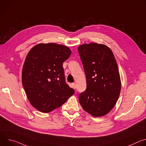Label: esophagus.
I'll return each instance as SVG.
<instances>
[{
    "mask_svg": "<svg viewBox=\"0 0 146 146\" xmlns=\"http://www.w3.org/2000/svg\"><path fill=\"white\" fill-rule=\"evenodd\" d=\"M72 87H73L74 89H75V88H76V84L75 82L72 83Z\"/></svg>",
    "mask_w": 146,
    "mask_h": 146,
    "instance_id": "1",
    "label": "esophagus"
}]
</instances>
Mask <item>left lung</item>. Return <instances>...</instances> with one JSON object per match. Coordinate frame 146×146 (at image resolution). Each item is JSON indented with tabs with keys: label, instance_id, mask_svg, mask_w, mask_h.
I'll return each mask as SVG.
<instances>
[{
	"label": "left lung",
	"instance_id": "left-lung-1",
	"mask_svg": "<svg viewBox=\"0 0 146 146\" xmlns=\"http://www.w3.org/2000/svg\"><path fill=\"white\" fill-rule=\"evenodd\" d=\"M87 80V89L80 94L82 109L95 117L108 114L114 107L121 82L114 54L107 46L96 43L78 47Z\"/></svg>",
	"mask_w": 146,
	"mask_h": 146
}]
</instances>
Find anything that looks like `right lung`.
I'll use <instances>...</instances> for the list:
<instances>
[{"mask_svg": "<svg viewBox=\"0 0 146 146\" xmlns=\"http://www.w3.org/2000/svg\"><path fill=\"white\" fill-rule=\"evenodd\" d=\"M72 51L54 43H39L28 53L22 70V83L30 103L49 113L60 107L74 91L65 82L63 63Z\"/></svg>", "mask_w": 146, "mask_h": 146, "instance_id": "add662e5", "label": "right lung"}]
</instances>
